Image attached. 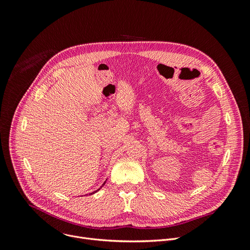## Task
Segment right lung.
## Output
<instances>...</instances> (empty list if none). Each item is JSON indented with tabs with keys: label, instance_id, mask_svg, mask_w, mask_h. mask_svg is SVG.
<instances>
[{
	"label": "right lung",
	"instance_id": "obj_1",
	"mask_svg": "<svg viewBox=\"0 0 250 250\" xmlns=\"http://www.w3.org/2000/svg\"><path fill=\"white\" fill-rule=\"evenodd\" d=\"M104 185H105V182H104V183H103V185H102V187H103V186H104ZM102 187H101V188H102ZM100 188H98V189H97V190H95V191H93V192H91V194H93V193H95V192H97V191H98V190H99V189H100Z\"/></svg>",
	"mask_w": 250,
	"mask_h": 250
}]
</instances>
